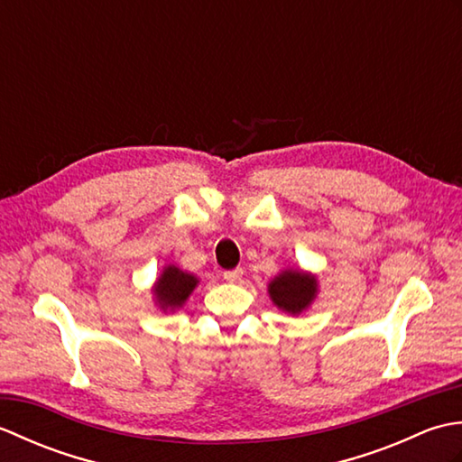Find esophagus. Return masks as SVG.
Masks as SVG:
<instances>
[{
  "mask_svg": "<svg viewBox=\"0 0 462 462\" xmlns=\"http://www.w3.org/2000/svg\"><path fill=\"white\" fill-rule=\"evenodd\" d=\"M242 276H244V270H242V268L224 272V280H226V282H230V283H236V282H240V280H242Z\"/></svg>",
  "mask_w": 462,
  "mask_h": 462,
  "instance_id": "34e87169",
  "label": "esophagus"
}]
</instances>
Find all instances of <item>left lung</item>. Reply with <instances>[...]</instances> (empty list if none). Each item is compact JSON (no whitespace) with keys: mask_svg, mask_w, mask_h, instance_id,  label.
I'll use <instances>...</instances> for the list:
<instances>
[{"mask_svg":"<svg viewBox=\"0 0 462 462\" xmlns=\"http://www.w3.org/2000/svg\"><path fill=\"white\" fill-rule=\"evenodd\" d=\"M319 280L301 268H286L268 282V296L273 306L288 316H301L318 298Z\"/></svg>","mask_w":462,"mask_h":462,"instance_id":"obj_1","label":"left lung"}]
</instances>
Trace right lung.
Wrapping results in <instances>:
<instances>
[{
	"label": "right lung",
	"mask_w": 462,
	"mask_h": 462,
	"mask_svg": "<svg viewBox=\"0 0 462 462\" xmlns=\"http://www.w3.org/2000/svg\"><path fill=\"white\" fill-rule=\"evenodd\" d=\"M199 283L200 278H196L194 273L180 270L174 263H166L151 290L154 306L162 313L180 310Z\"/></svg>",
	"instance_id": "1"
}]
</instances>
